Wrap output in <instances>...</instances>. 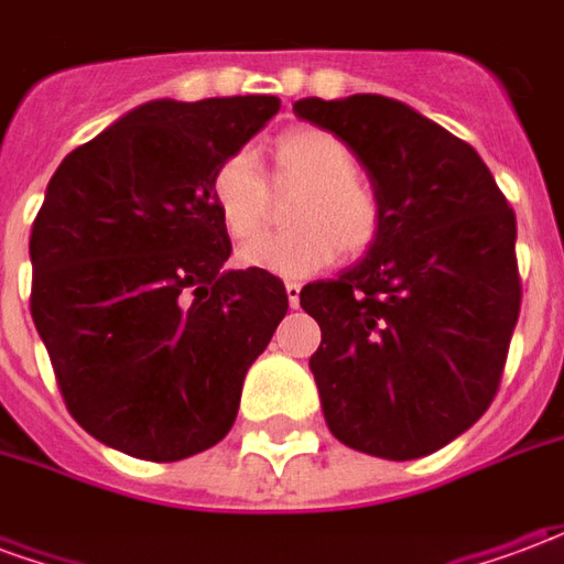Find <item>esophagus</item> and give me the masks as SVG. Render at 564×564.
I'll return each mask as SVG.
<instances>
[{
	"instance_id": "34e87169",
	"label": "esophagus",
	"mask_w": 564,
	"mask_h": 564,
	"mask_svg": "<svg viewBox=\"0 0 564 564\" xmlns=\"http://www.w3.org/2000/svg\"><path fill=\"white\" fill-rule=\"evenodd\" d=\"M299 293H302V286H299V283H286V299H290V307H299Z\"/></svg>"
}]
</instances>
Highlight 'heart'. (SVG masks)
<instances>
[{
    "mask_svg": "<svg viewBox=\"0 0 564 564\" xmlns=\"http://www.w3.org/2000/svg\"><path fill=\"white\" fill-rule=\"evenodd\" d=\"M278 169L299 193L286 208L295 223L281 232H262L238 247V262L278 278H311L344 253H362L380 229V202L375 189L356 177V156L326 129H299L278 141ZM210 198L223 229L247 238L265 214V186L257 156L235 150L210 177Z\"/></svg>",
    "mask_w": 564,
    "mask_h": 564,
    "instance_id": "b5f03b06",
    "label": "heart"
}]
</instances>
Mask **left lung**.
Segmentation results:
<instances>
[{
    "label": "left lung",
    "mask_w": 564,
    "mask_h": 564,
    "mask_svg": "<svg viewBox=\"0 0 564 564\" xmlns=\"http://www.w3.org/2000/svg\"><path fill=\"white\" fill-rule=\"evenodd\" d=\"M299 120L354 150L380 202L366 257L302 286L329 432L404 462L471 429L496 399L520 317L517 217L468 141L411 105L356 93L299 99Z\"/></svg>",
    "instance_id": "8db88e82"
}]
</instances>
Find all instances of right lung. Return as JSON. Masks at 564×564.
Segmentation results:
<instances>
[{"mask_svg":"<svg viewBox=\"0 0 564 564\" xmlns=\"http://www.w3.org/2000/svg\"><path fill=\"white\" fill-rule=\"evenodd\" d=\"M281 111L274 96L153 99L59 162L32 223V319L96 441L148 462L214 447L286 314L232 253L210 177Z\"/></svg>","mask_w":564,"mask_h":564,"instance_id":"obj_1","label":"right lung"}]
</instances>
